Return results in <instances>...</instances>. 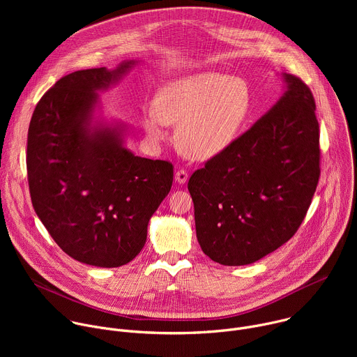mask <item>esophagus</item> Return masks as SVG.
<instances>
[{
    "mask_svg": "<svg viewBox=\"0 0 357 357\" xmlns=\"http://www.w3.org/2000/svg\"><path fill=\"white\" fill-rule=\"evenodd\" d=\"M188 176H189V174H188L186 169H178L175 172V181L178 183H185L188 181Z\"/></svg>",
    "mask_w": 357,
    "mask_h": 357,
    "instance_id": "obj_1",
    "label": "esophagus"
}]
</instances>
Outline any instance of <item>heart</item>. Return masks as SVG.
<instances>
[{
  "label": "heart",
  "mask_w": 357,
  "mask_h": 357,
  "mask_svg": "<svg viewBox=\"0 0 357 357\" xmlns=\"http://www.w3.org/2000/svg\"><path fill=\"white\" fill-rule=\"evenodd\" d=\"M251 110L248 84L219 72H202L165 83L154 109L144 117L146 134L167 138V126L177 124L178 144L186 155L211 158L236 138Z\"/></svg>",
  "instance_id": "obj_1"
}]
</instances>
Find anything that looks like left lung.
<instances>
[{
    "mask_svg": "<svg viewBox=\"0 0 357 357\" xmlns=\"http://www.w3.org/2000/svg\"><path fill=\"white\" fill-rule=\"evenodd\" d=\"M284 79L277 105L188 182L197 241L222 266L251 264L287 243L318 186L315 98L299 77Z\"/></svg>",
    "mask_w": 357,
    "mask_h": 357,
    "instance_id": "8db88e82",
    "label": "left lung"
}]
</instances>
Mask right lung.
<instances>
[{
    "instance_id": "add662e5",
    "label": "right lung",
    "mask_w": 357,
    "mask_h": 357,
    "mask_svg": "<svg viewBox=\"0 0 357 357\" xmlns=\"http://www.w3.org/2000/svg\"><path fill=\"white\" fill-rule=\"evenodd\" d=\"M132 65L63 76L38 101L28 130L26 171L38 218L68 256L103 268L135 259L174 181L171 162L124 148L121 128L90 126L96 91Z\"/></svg>"
}]
</instances>
